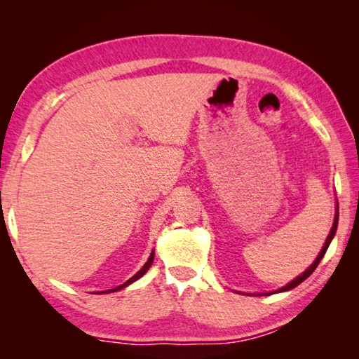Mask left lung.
Instances as JSON below:
<instances>
[{
	"label": "left lung",
	"mask_w": 359,
	"mask_h": 359,
	"mask_svg": "<svg viewBox=\"0 0 359 359\" xmlns=\"http://www.w3.org/2000/svg\"><path fill=\"white\" fill-rule=\"evenodd\" d=\"M337 222H339V212L336 214V217H334V224H332V228H331V233H330V236H327L326 238V242H325V245H323V248H321V252H320V255L317 257V259L313 261V264L309 267V269L306 271V272H302V274L297 277V278H294L293 282H290L287 287H283V288H280L278 291H288V290H291V288H294V287H297V285H299L301 282H304L306 280V278L312 274V272L317 269V266H318V263L321 261V258L325 257V253H326V250H327V247H330V244H331V241H332V238H334V234H336V229H337Z\"/></svg>",
	"instance_id": "left-lung-1"
}]
</instances>
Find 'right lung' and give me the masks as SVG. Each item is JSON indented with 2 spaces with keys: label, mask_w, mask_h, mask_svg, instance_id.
<instances>
[{
  "label": "right lung",
  "mask_w": 359,
  "mask_h": 359,
  "mask_svg": "<svg viewBox=\"0 0 359 359\" xmlns=\"http://www.w3.org/2000/svg\"><path fill=\"white\" fill-rule=\"evenodd\" d=\"M154 255H155V252H151V255H150V258L147 259V263H145L144 266H142V269L141 271H139V272H136V274L135 276H133L131 278H130V280H126L123 285H120V287H117V288H112V290H107V291H102V293H112V291H117V290H121V288H125V287H128V285L130 283H133V282H136L137 280V278H141L144 274H145V272H147L149 271V267L151 266V263H154Z\"/></svg>",
  "instance_id": "1"
}]
</instances>
